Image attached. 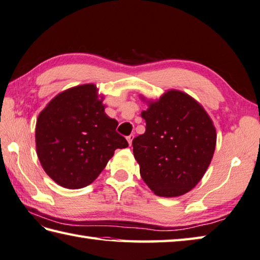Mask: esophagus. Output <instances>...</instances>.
<instances>
[{
    "instance_id": "obj_1",
    "label": "esophagus",
    "mask_w": 260,
    "mask_h": 260,
    "mask_svg": "<svg viewBox=\"0 0 260 260\" xmlns=\"http://www.w3.org/2000/svg\"><path fill=\"white\" fill-rule=\"evenodd\" d=\"M126 139H127V142H128V144L131 145V144H132V141H133V139H134V135H129V136H127Z\"/></svg>"
}]
</instances>
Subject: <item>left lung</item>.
Masks as SVG:
<instances>
[{
    "instance_id": "obj_1",
    "label": "left lung",
    "mask_w": 260,
    "mask_h": 260,
    "mask_svg": "<svg viewBox=\"0 0 260 260\" xmlns=\"http://www.w3.org/2000/svg\"><path fill=\"white\" fill-rule=\"evenodd\" d=\"M145 133L133 140L142 179L154 194L177 197L192 189L214 154L216 131L204 108L170 90L142 111Z\"/></svg>"
}]
</instances>
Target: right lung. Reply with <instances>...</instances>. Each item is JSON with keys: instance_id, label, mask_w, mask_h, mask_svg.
I'll return each mask as SVG.
<instances>
[{"instance_id": "1", "label": "right lung", "mask_w": 260, "mask_h": 260, "mask_svg": "<svg viewBox=\"0 0 260 260\" xmlns=\"http://www.w3.org/2000/svg\"><path fill=\"white\" fill-rule=\"evenodd\" d=\"M118 121L105 113L94 84L57 94L39 114L36 150L46 174L69 189L90 185L116 149L128 143L116 132Z\"/></svg>"}]
</instances>
